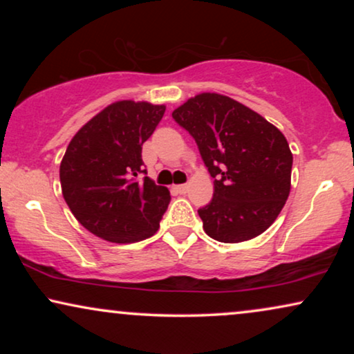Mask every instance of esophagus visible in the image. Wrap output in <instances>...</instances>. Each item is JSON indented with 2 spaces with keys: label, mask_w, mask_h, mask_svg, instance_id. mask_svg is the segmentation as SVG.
I'll return each mask as SVG.
<instances>
[{
  "label": "esophagus",
  "mask_w": 354,
  "mask_h": 354,
  "mask_svg": "<svg viewBox=\"0 0 354 354\" xmlns=\"http://www.w3.org/2000/svg\"><path fill=\"white\" fill-rule=\"evenodd\" d=\"M174 188H176L177 193H180V195H185L188 192V185H174Z\"/></svg>",
  "instance_id": "esophagus-1"
}]
</instances>
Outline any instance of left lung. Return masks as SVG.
Instances as JSON below:
<instances>
[{
	"mask_svg": "<svg viewBox=\"0 0 354 354\" xmlns=\"http://www.w3.org/2000/svg\"><path fill=\"white\" fill-rule=\"evenodd\" d=\"M172 118L195 138L214 178L209 205L198 209L203 229L222 243H240L269 229L292 188L287 138L248 106L219 93H200Z\"/></svg>",
	"mask_w": 354,
	"mask_h": 354,
	"instance_id": "left-lung-1",
	"label": "left lung"
}]
</instances>
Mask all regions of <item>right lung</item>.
I'll return each instance as SVG.
<instances>
[{
  "label": "right lung",
  "mask_w": 354,
  "mask_h": 354,
  "mask_svg": "<svg viewBox=\"0 0 354 354\" xmlns=\"http://www.w3.org/2000/svg\"><path fill=\"white\" fill-rule=\"evenodd\" d=\"M166 106L115 101L91 118L71 140L59 166L62 196L86 230L113 243L154 235L171 193L151 178L138 180L142 145L151 137Z\"/></svg>",
  "instance_id": "1"
}]
</instances>
